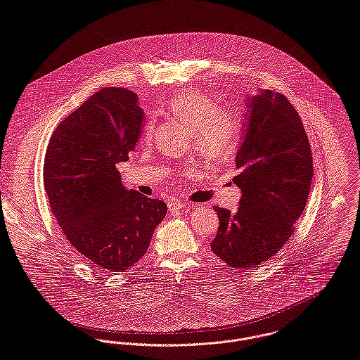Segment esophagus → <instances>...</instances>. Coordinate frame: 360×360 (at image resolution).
I'll return each mask as SVG.
<instances>
[{"label": "esophagus", "instance_id": "1", "mask_svg": "<svg viewBox=\"0 0 360 360\" xmlns=\"http://www.w3.org/2000/svg\"><path fill=\"white\" fill-rule=\"evenodd\" d=\"M187 205L183 202V201H180V200H172L170 202H169V210H172V211H174V210H183V208H186Z\"/></svg>", "mask_w": 360, "mask_h": 360}]
</instances>
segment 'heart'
<instances>
[{
    "mask_svg": "<svg viewBox=\"0 0 360 360\" xmlns=\"http://www.w3.org/2000/svg\"><path fill=\"white\" fill-rule=\"evenodd\" d=\"M166 112L194 132L195 148L205 160L224 162L238 152L245 128L244 116L239 110L221 108L217 98L188 88L169 99ZM152 131V124H148L143 138L149 139Z\"/></svg>",
    "mask_w": 360,
    "mask_h": 360,
    "instance_id": "1",
    "label": "heart"
}]
</instances>
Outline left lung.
<instances>
[{"instance_id": "left-lung-1", "label": "left lung", "mask_w": 360, "mask_h": 360, "mask_svg": "<svg viewBox=\"0 0 360 360\" xmlns=\"http://www.w3.org/2000/svg\"><path fill=\"white\" fill-rule=\"evenodd\" d=\"M245 105L251 112L233 177L240 205L236 214L215 207L219 228L211 243L215 255L241 269L255 268L292 238L313 179L310 142L288 98L262 91Z\"/></svg>"}]
</instances>
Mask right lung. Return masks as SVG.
Returning <instances> with one entry per match:
<instances>
[{
	"label": "right lung",
	"mask_w": 360,
	"mask_h": 360,
	"mask_svg": "<svg viewBox=\"0 0 360 360\" xmlns=\"http://www.w3.org/2000/svg\"><path fill=\"white\" fill-rule=\"evenodd\" d=\"M143 112L125 88H102L54 129L44 158V190L71 247L106 274L139 261L167 205L125 190L116 165L128 160Z\"/></svg>",
	"instance_id": "obj_1"
}]
</instances>
